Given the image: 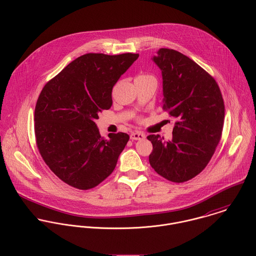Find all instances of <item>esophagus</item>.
I'll return each mask as SVG.
<instances>
[{"instance_id":"1","label":"esophagus","mask_w":256,"mask_h":256,"mask_svg":"<svg viewBox=\"0 0 256 256\" xmlns=\"http://www.w3.org/2000/svg\"><path fill=\"white\" fill-rule=\"evenodd\" d=\"M130 138H131V140H143L146 138V135L143 132L137 131V132H133L130 135Z\"/></svg>"}]
</instances>
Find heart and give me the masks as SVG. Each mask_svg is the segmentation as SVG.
I'll list each match as a JSON object with an SVG mask.
<instances>
[{
  "instance_id": "1",
  "label": "heart",
  "mask_w": 256,
  "mask_h": 256,
  "mask_svg": "<svg viewBox=\"0 0 256 256\" xmlns=\"http://www.w3.org/2000/svg\"><path fill=\"white\" fill-rule=\"evenodd\" d=\"M136 80H156L154 76L150 74H139L137 76H136Z\"/></svg>"
}]
</instances>
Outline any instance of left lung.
Returning <instances> with one entry per match:
<instances>
[{
    "label": "left lung",
    "mask_w": 256,
    "mask_h": 256,
    "mask_svg": "<svg viewBox=\"0 0 256 256\" xmlns=\"http://www.w3.org/2000/svg\"><path fill=\"white\" fill-rule=\"evenodd\" d=\"M154 63L162 70V110L176 119L172 139L148 135L152 144L148 162L154 172L172 182L198 176L219 144L224 104L215 78L182 53L160 48Z\"/></svg>",
    "instance_id": "obj_1"
}]
</instances>
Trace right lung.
Masks as SVG:
<instances>
[{"instance_id":"add662e5","label":"right lung","mask_w":256,"mask_h":256,"mask_svg":"<svg viewBox=\"0 0 256 256\" xmlns=\"http://www.w3.org/2000/svg\"><path fill=\"white\" fill-rule=\"evenodd\" d=\"M139 54L88 53L46 82L34 111L36 146L63 182L80 190L98 186L114 170L129 141L126 133L102 138L94 123L112 106V88Z\"/></svg>"}]
</instances>
